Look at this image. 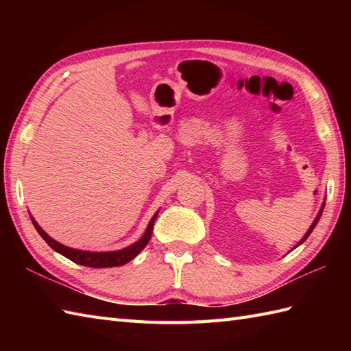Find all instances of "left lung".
Returning <instances> with one entry per match:
<instances>
[{"label": "left lung", "instance_id": "8db88e82", "mask_svg": "<svg viewBox=\"0 0 351 351\" xmlns=\"http://www.w3.org/2000/svg\"><path fill=\"white\" fill-rule=\"evenodd\" d=\"M323 210H324V205H323V206H322V210H319V213H318V215H317V219H315V220H314V223H312V226H311V228H309V230H308V232H306V235H304V237H303V240H302V241H300V243H299V244H302V243H303V241H304V240H306V238H308V237H309V235H311V232H312V230H314V228H315V226H317V223H318V220H319V217H322V213H323ZM299 244H297V245H299Z\"/></svg>", "mask_w": 351, "mask_h": 351}]
</instances>
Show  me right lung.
<instances>
[{
	"label": "right lung",
	"instance_id": "add662e5",
	"mask_svg": "<svg viewBox=\"0 0 351 351\" xmlns=\"http://www.w3.org/2000/svg\"><path fill=\"white\" fill-rule=\"evenodd\" d=\"M158 213H156L152 220L149 221V226L146 229L145 235L140 238L137 243H134L132 245L122 250H117V252H86V250H77V249H71V247H66V245L57 243L56 240H52V238L45 232V230L37 225L34 221V219H32L33 225L36 228L37 232L43 238L45 241L49 244V247L54 249L56 252L60 253V255L66 256L68 259L73 261L75 264L80 265H84V267H93V268H106V267H119V265H125L126 263H130L131 259L136 258L138 253L146 247V244L151 240V235H152V228H154V223Z\"/></svg>",
	"mask_w": 351,
	"mask_h": 351
}]
</instances>
